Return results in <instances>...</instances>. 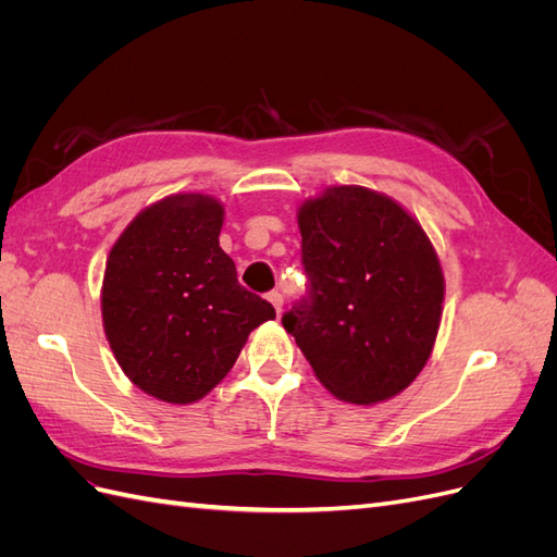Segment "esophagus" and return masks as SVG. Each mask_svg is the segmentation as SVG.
I'll return each instance as SVG.
<instances>
[{
	"instance_id": "obj_1",
	"label": "esophagus",
	"mask_w": 557,
	"mask_h": 557,
	"mask_svg": "<svg viewBox=\"0 0 557 557\" xmlns=\"http://www.w3.org/2000/svg\"><path fill=\"white\" fill-rule=\"evenodd\" d=\"M267 299L272 301V307H274V309H276V313L281 315V311H283V295H281L278 290H274V293H269V295H267Z\"/></svg>"
}]
</instances>
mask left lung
<instances>
[{
	"instance_id": "1",
	"label": "left lung",
	"mask_w": 557,
	"mask_h": 557,
	"mask_svg": "<svg viewBox=\"0 0 557 557\" xmlns=\"http://www.w3.org/2000/svg\"><path fill=\"white\" fill-rule=\"evenodd\" d=\"M309 295L283 327L327 391L385 401L423 372L442 323L444 272L416 218L362 185H330L297 209Z\"/></svg>"
}]
</instances>
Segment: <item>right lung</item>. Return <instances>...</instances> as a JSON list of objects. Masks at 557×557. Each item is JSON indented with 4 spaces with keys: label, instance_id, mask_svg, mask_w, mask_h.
Wrapping results in <instances>:
<instances>
[{
    "label": "right lung",
    "instance_id": "add662e5",
    "mask_svg": "<svg viewBox=\"0 0 557 557\" xmlns=\"http://www.w3.org/2000/svg\"><path fill=\"white\" fill-rule=\"evenodd\" d=\"M225 209L201 193L170 195L134 215L102 281V323L125 376L146 395L193 404L237 362L274 307L248 293L221 248Z\"/></svg>",
    "mask_w": 557,
    "mask_h": 557
}]
</instances>
